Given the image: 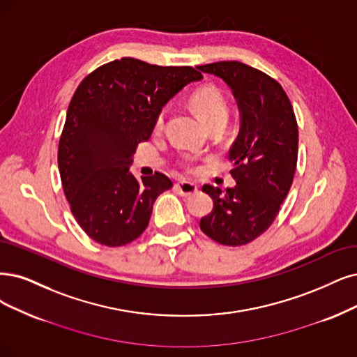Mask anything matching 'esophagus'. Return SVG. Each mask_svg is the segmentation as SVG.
Here are the masks:
<instances>
[{"instance_id":"1","label":"esophagus","mask_w":357,"mask_h":357,"mask_svg":"<svg viewBox=\"0 0 357 357\" xmlns=\"http://www.w3.org/2000/svg\"><path fill=\"white\" fill-rule=\"evenodd\" d=\"M176 188H178L179 194L183 195V197L194 195L197 191H199V187H197L194 182H190V181H181V182H178L176 183Z\"/></svg>"}]
</instances>
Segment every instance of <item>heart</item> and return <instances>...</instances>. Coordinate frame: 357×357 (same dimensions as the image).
<instances>
[{"label": "heart", "instance_id": "1", "mask_svg": "<svg viewBox=\"0 0 357 357\" xmlns=\"http://www.w3.org/2000/svg\"><path fill=\"white\" fill-rule=\"evenodd\" d=\"M191 105L202 121L208 126L210 123L218 121H227L228 117V104L220 94V91L215 86H203L194 92L191 97ZM163 125V113L158 114L155 126L160 128ZM183 166L191 169L192 158H183Z\"/></svg>", "mask_w": 357, "mask_h": 357}]
</instances>
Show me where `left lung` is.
I'll return each instance as SVG.
<instances>
[{"mask_svg": "<svg viewBox=\"0 0 357 357\" xmlns=\"http://www.w3.org/2000/svg\"><path fill=\"white\" fill-rule=\"evenodd\" d=\"M232 91L240 112V130L229 150L236 185H204L212 213L200 220L202 231L223 245H244L265 232L291 188L298 153V128L282 86L240 61L197 66Z\"/></svg>", "mask_w": 357, "mask_h": 357, "instance_id": "8db88e82", "label": "left lung"}]
</instances>
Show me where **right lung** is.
<instances>
[{"mask_svg": "<svg viewBox=\"0 0 357 357\" xmlns=\"http://www.w3.org/2000/svg\"><path fill=\"white\" fill-rule=\"evenodd\" d=\"M203 76L188 66L163 68L123 57L101 66L77 86L59 144V170L72 213L88 236L109 247L137 240L153 204L172 188L163 175L130 172L137 145L178 92Z\"/></svg>", "mask_w": 357, "mask_h": 357, "instance_id": "right-lung-1", "label": "right lung"}]
</instances>
